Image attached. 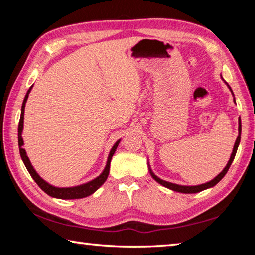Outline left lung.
<instances>
[{"mask_svg":"<svg viewBox=\"0 0 255 255\" xmlns=\"http://www.w3.org/2000/svg\"><path fill=\"white\" fill-rule=\"evenodd\" d=\"M221 76H222V75H221ZM222 80L224 81L223 77H222ZM224 82H225V81H224ZM225 84L227 85V88L230 89V91H231V93L233 94V97H234V93H233L231 86L228 85V83H226V82H225ZM234 102H235V97H234ZM235 103H236V102H235ZM241 131H242V124H241V118H239V136H237L236 140H235V144H234V147H233V152H232V154H231V157H230V159H228L226 166L224 167V170L221 172V173H219L218 175H216L213 180L209 181V182H206V183H202V184H198V185H181V184H176V183L169 182V181L162 180V179H159L157 175H155V173L152 171V169H150L149 162L147 161L149 174L152 175V178H153L155 181H156L157 183L163 185V187H165V188L170 189V190H173V191H176V192H181V193H197V192L202 191V190L213 188L214 185L217 184V183L219 182V181H221V180L224 178V176H225V174L227 173L228 169H230L231 164L233 163V161H234V157H235L236 152H237V148H239V145H240V141H241Z\"/></svg>","mask_w":255,"mask_h":255,"instance_id":"obj_1","label":"left lung"}]
</instances>
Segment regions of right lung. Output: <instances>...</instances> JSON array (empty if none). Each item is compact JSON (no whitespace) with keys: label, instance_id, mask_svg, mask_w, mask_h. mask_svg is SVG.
<instances>
[{"label":"right lung","instance_id":"add662e5","mask_svg":"<svg viewBox=\"0 0 255 255\" xmlns=\"http://www.w3.org/2000/svg\"><path fill=\"white\" fill-rule=\"evenodd\" d=\"M33 88V85L30 86V89L28 90L27 94H25L24 100L22 103V107H21V117H20V122H19V127H18V143H19V150H20V156L22 158L24 166L27 167L28 172L31 175V178L36 181V183L39 185V188L45 191L47 195L53 197V198H57V199H81V198H85L90 195H92L97 191V190L101 187V185L106 182V180L109 175V171H110V162L111 158L114 156V154L117 149L118 145L120 143V140L118 139L116 141L115 145L112 146L109 155H108V159H107V164L105 166V169L99 174L97 178H94L93 180L89 181V182L82 183L79 185H74V187H55V185L50 184L45 181L41 176L37 173V171L34 170V167L32 166L31 162L27 155V152L25 149L22 147L24 145L23 138H22V131H23V119H24V108H25V103H27L29 93L31 92V89Z\"/></svg>","mask_w":255,"mask_h":255}]
</instances>
